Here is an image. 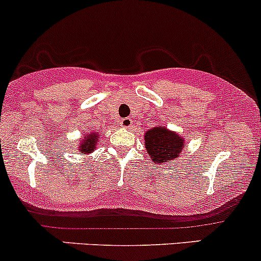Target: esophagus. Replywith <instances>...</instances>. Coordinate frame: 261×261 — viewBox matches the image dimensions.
Returning <instances> with one entry per match:
<instances>
[{"label": "esophagus", "mask_w": 261, "mask_h": 261, "mask_svg": "<svg viewBox=\"0 0 261 261\" xmlns=\"http://www.w3.org/2000/svg\"><path fill=\"white\" fill-rule=\"evenodd\" d=\"M130 125H132L130 118H123L121 121V127H123V128H129Z\"/></svg>", "instance_id": "1"}]
</instances>
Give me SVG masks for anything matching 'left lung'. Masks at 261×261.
Instances as JSON below:
<instances>
[{"mask_svg":"<svg viewBox=\"0 0 261 261\" xmlns=\"http://www.w3.org/2000/svg\"><path fill=\"white\" fill-rule=\"evenodd\" d=\"M145 149L154 164L174 162L185 149V139L165 125L150 128L144 133Z\"/></svg>","mask_w":261,"mask_h":261,"instance_id":"1","label":"left lung"}]
</instances>
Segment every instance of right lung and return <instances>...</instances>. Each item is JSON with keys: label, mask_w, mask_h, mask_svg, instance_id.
<instances>
[{"label": "right lung", "mask_w": 261, "mask_h": 261, "mask_svg": "<svg viewBox=\"0 0 261 261\" xmlns=\"http://www.w3.org/2000/svg\"><path fill=\"white\" fill-rule=\"evenodd\" d=\"M99 133L98 132H90V133L85 134L79 143V151L83 154H90L95 150L96 145L98 144Z\"/></svg>", "instance_id": "add662e5"}]
</instances>
